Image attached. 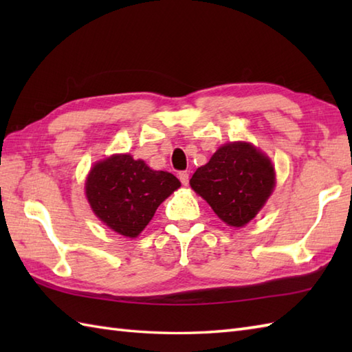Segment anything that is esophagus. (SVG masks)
Listing matches in <instances>:
<instances>
[{"label": "esophagus", "instance_id": "esophagus-1", "mask_svg": "<svg viewBox=\"0 0 352 352\" xmlns=\"http://www.w3.org/2000/svg\"><path fill=\"white\" fill-rule=\"evenodd\" d=\"M178 178H180V182L183 183V186H188L189 184V174L186 170L180 172V174H178Z\"/></svg>", "mask_w": 352, "mask_h": 352}]
</instances>
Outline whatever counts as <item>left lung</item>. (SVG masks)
Wrapping results in <instances>:
<instances>
[{"label": "left lung", "mask_w": 352, "mask_h": 352, "mask_svg": "<svg viewBox=\"0 0 352 352\" xmlns=\"http://www.w3.org/2000/svg\"><path fill=\"white\" fill-rule=\"evenodd\" d=\"M190 186L230 227H243L256 218L271 197L275 170L271 160L248 142L222 145L195 170Z\"/></svg>", "instance_id": "1"}]
</instances>
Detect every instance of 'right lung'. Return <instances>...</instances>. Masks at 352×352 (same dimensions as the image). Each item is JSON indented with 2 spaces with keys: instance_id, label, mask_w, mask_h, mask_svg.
Wrapping results in <instances>:
<instances>
[{
  "instance_id": "1",
  "label": "right lung",
  "mask_w": 352,
  "mask_h": 352,
  "mask_svg": "<svg viewBox=\"0 0 352 352\" xmlns=\"http://www.w3.org/2000/svg\"><path fill=\"white\" fill-rule=\"evenodd\" d=\"M180 186L170 172L154 170L130 154H115L94 164L86 180V197L100 221L133 239Z\"/></svg>"
}]
</instances>
